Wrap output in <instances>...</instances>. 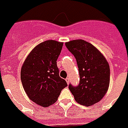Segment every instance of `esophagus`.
<instances>
[{"instance_id": "1", "label": "esophagus", "mask_w": 128, "mask_h": 128, "mask_svg": "<svg viewBox=\"0 0 128 128\" xmlns=\"http://www.w3.org/2000/svg\"><path fill=\"white\" fill-rule=\"evenodd\" d=\"M66 80L68 84H69V83H70V78H67L66 79Z\"/></svg>"}]
</instances>
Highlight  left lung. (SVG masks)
Masks as SVG:
<instances>
[{"label":"left lung","mask_w":128,"mask_h":128,"mask_svg":"<svg viewBox=\"0 0 128 128\" xmlns=\"http://www.w3.org/2000/svg\"><path fill=\"white\" fill-rule=\"evenodd\" d=\"M66 46L76 60L80 76L78 86L69 85L74 99L85 106L98 103L109 88V63L97 48L84 40H70Z\"/></svg>","instance_id":"8db88e82"}]
</instances>
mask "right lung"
<instances>
[{"instance_id":"1","label":"right lung","mask_w":128,"mask_h":128,"mask_svg":"<svg viewBox=\"0 0 128 128\" xmlns=\"http://www.w3.org/2000/svg\"><path fill=\"white\" fill-rule=\"evenodd\" d=\"M62 45L54 40L40 42L28 54L21 68V82L28 97L45 108L56 103L68 86L59 76L56 64Z\"/></svg>"}]
</instances>
